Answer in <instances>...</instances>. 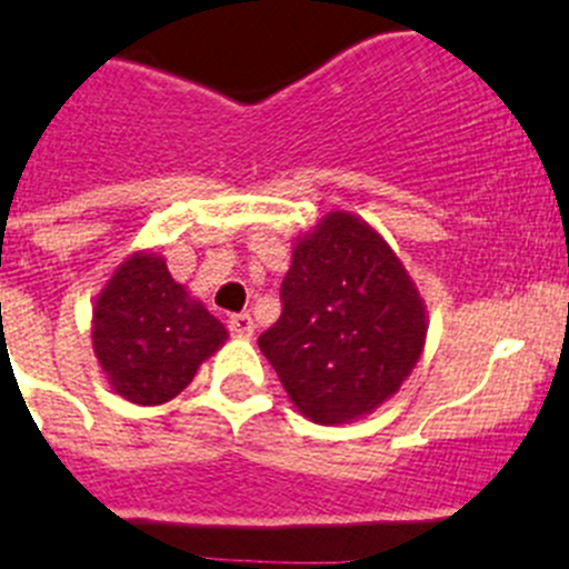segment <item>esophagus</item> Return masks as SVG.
Instances as JSON below:
<instances>
[{
  "label": "esophagus",
  "mask_w": 569,
  "mask_h": 569,
  "mask_svg": "<svg viewBox=\"0 0 569 569\" xmlns=\"http://www.w3.org/2000/svg\"><path fill=\"white\" fill-rule=\"evenodd\" d=\"M230 331L236 333V337H252L254 331V322L249 315H232L230 317Z\"/></svg>",
  "instance_id": "esophagus-1"
}]
</instances>
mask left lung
Returning <instances> with one entry per match:
<instances>
[{"label":"left lung","mask_w":569,"mask_h":569,"mask_svg":"<svg viewBox=\"0 0 569 569\" xmlns=\"http://www.w3.org/2000/svg\"><path fill=\"white\" fill-rule=\"evenodd\" d=\"M280 302L258 345L315 423L373 412L421 359V295L385 238L350 212H328L297 241Z\"/></svg>","instance_id":"obj_1"}]
</instances>
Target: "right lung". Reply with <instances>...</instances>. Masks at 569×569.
Instances as JSON below:
<instances>
[{
    "instance_id": "add662e5",
    "label": "right lung",
    "mask_w": 569,
    "mask_h": 569,
    "mask_svg": "<svg viewBox=\"0 0 569 569\" xmlns=\"http://www.w3.org/2000/svg\"><path fill=\"white\" fill-rule=\"evenodd\" d=\"M92 322L94 357L109 385L142 407L179 396L227 339V328L153 252H134L117 267L94 302Z\"/></svg>"
}]
</instances>
